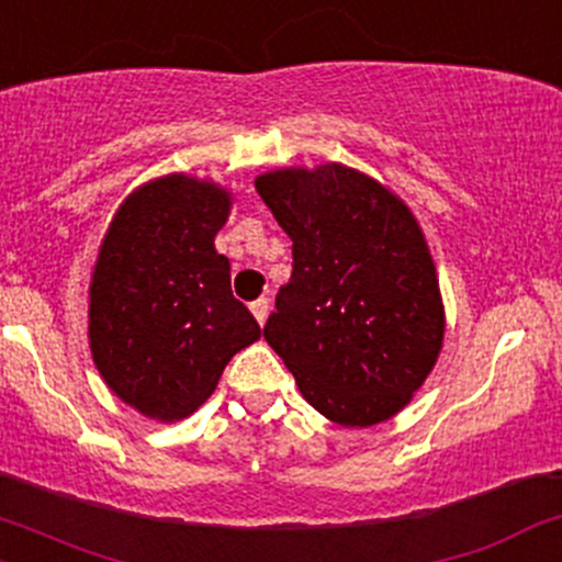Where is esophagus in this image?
I'll return each instance as SVG.
<instances>
[{"label":"esophagus","mask_w":562,"mask_h":562,"mask_svg":"<svg viewBox=\"0 0 562 562\" xmlns=\"http://www.w3.org/2000/svg\"><path fill=\"white\" fill-rule=\"evenodd\" d=\"M250 310H252V315H256V321L263 326L266 317H269V299H263V296L256 299V301H252V304H250Z\"/></svg>","instance_id":"34e87169"}]
</instances>
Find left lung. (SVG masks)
<instances>
[{"mask_svg": "<svg viewBox=\"0 0 562 562\" xmlns=\"http://www.w3.org/2000/svg\"><path fill=\"white\" fill-rule=\"evenodd\" d=\"M256 191L293 241L266 341L328 420H387L423 385L445 336L420 226L380 182L341 164L261 175Z\"/></svg>", "mask_w": 562, "mask_h": 562, "instance_id": "1", "label": "left lung"}]
</instances>
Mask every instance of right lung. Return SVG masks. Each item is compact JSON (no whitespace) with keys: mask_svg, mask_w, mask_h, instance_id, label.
Wrapping results in <instances>:
<instances>
[{"mask_svg":"<svg viewBox=\"0 0 562 562\" xmlns=\"http://www.w3.org/2000/svg\"><path fill=\"white\" fill-rule=\"evenodd\" d=\"M228 193L169 175L123 202L91 282V352L99 374L153 420H180L217 387L261 326L232 293L215 250Z\"/></svg>","mask_w":562,"mask_h":562,"instance_id":"obj_1","label":"right lung"}]
</instances>
